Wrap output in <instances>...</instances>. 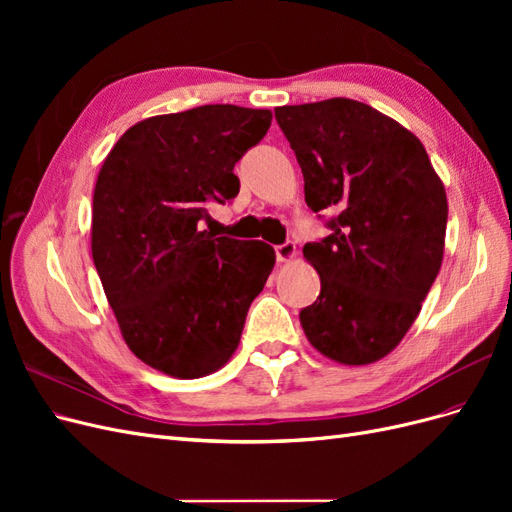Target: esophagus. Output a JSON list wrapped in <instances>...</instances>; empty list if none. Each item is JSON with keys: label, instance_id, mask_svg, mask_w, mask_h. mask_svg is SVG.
Listing matches in <instances>:
<instances>
[{"label": "esophagus", "instance_id": "esophagus-1", "mask_svg": "<svg viewBox=\"0 0 512 512\" xmlns=\"http://www.w3.org/2000/svg\"><path fill=\"white\" fill-rule=\"evenodd\" d=\"M275 254L280 262H290L294 256H297V245H294L292 241H286V243L275 247Z\"/></svg>", "mask_w": 512, "mask_h": 512}]
</instances>
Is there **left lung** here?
<instances>
[{
	"label": "left lung",
	"instance_id": "left-lung-1",
	"mask_svg": "<svg viewBox=\"0 0 512 512\" xmlns=\"http://www.w3.org/2000/svg\"><path fill=\"white\" fill-rule=\"evenodd\" d=\"M297 156L305 203L331 235L305 243L320 275L301 327L320 354L369 365L393 352L442 267L448 203L423 143L369 104L331 98L275 108Z\"/></svg>",
	"mask_w": 512,
	"mask_h": 512
}]
</instances>
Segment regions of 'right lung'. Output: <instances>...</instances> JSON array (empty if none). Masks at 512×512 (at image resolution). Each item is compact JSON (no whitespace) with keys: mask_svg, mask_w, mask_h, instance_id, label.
<instances>
[{"mask_svg":"<svg viewBox=\"0 0 512 512\" xmlns=\"http://www.w3.org/2000/svg\"><path fill=\"white\" fill-rule=\"evenodd\" d=\"M267 108L207 104L134 123L102 162L91 256L123 342L145 365L194 380L235 354L275 250L215 237L209 203L239 194L232 168L271 126Z\"/></svg>","mask_w":512,"mask_h":512,"instance_id":"1","label":"right lung"}]
</instances>
